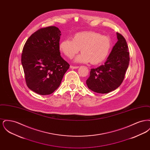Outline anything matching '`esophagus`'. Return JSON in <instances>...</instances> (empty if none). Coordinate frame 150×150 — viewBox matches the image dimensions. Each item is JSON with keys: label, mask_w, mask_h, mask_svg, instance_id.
Masks as SVG:
<instances>
[{"label": "esophagus", "mask_w": 150, "mask_h": 150, "mask_svg": "<svg viewBox=\"0 0 150 150\" xmlns=\"http://www.w3.org/2000/svg\"><path fill=\"white\" fill-rule=\"evenodd\" d=\"M70 68L72 69H78V68H79V66H74L71 65V66H70Z\"/></svg>", "instance_id": "esophagus-1"}]
</instances>
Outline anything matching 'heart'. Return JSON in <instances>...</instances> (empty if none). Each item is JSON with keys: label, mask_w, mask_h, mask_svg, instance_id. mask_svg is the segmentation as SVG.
Returning a JSON list of instances; mask_svg holds the SVG:
<instances>
[{"label": "heart", "mask_w": 150, "mask_h": 150, "mask_svg": "<svg viewBox=\"0 0 150 150\" xmlns=\"http://www.w3.org/2000/svg\"><path fill=\"white\" fill-rule=\"evenodd\" d=\"M59 50L66 57L72 58L79 51L83 52L76 58L79 62L98 64L107 58L111 49V39L95 31H83L75 34L72 40L66 39L59 45Z\"/></svg>", "instance_id": "obj_1"}]
</instances>
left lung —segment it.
Returning a JSON list of instances; mask_svg holds the SVG:
<instances>
[{
    "instance_id": "left-lung-1",
    "label": "left lung",
    "mask_w": 150,
    "mask_h": 150,
    "mask_svg": "<svg viewBox=\"0 0 150 150\" xmlns=\"http://www.w3.org/2000/svg\"><path fill=\"white\" fill-rule=\"evenodd\" d=\"M115 44L105 64L92 69L86 81L88 88L94 92L107 93L120 86L128 67L130 58L128 46L124 36L117 33Z\"/></svg>"
}]
</instances>
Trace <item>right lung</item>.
<instances>
[{"mask_svg":"<svg viewBox=\"0 0 150 150\" xmlns=\"http://www.w3.org/2000/svg\"><path fill=\"white\" fill-rule=\"evenodd\" d=\"M61 31L56 26L37 30L25 44L21 63L26 85L40 95L53 93L61 84L70 64L59 52Z\"/></svg>","mask_w":150,"mask_h":150,"instance_id":"add662e5","label":"right lung"}]
</instances>
